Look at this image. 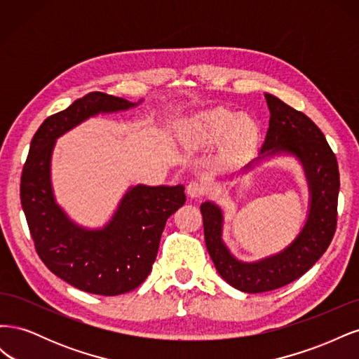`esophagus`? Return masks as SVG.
<instances>
[{
    "mask_svg": "<svg viewBox=\"0 0 359 359\" xmlns=\"http://www.w3.org/2000/svg\"><path fill=\"white\" fill-rule=\"evenodd\" d=\"M205 193V184L199 180H191L189 184H187V194L190 198L196 199V198H201L202 194Z\"/></svg>",
    "mask_w": 359,
    "mask_h": 359,
    "instance_id": "1",
    "label": "esophagus"
}]
</instances>
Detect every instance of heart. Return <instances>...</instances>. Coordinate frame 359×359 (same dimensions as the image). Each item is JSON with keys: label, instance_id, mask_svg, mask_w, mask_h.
<instances>
[{"label": "heart", "instance_id": "b5f03b06", "mask_svg": "<svg viewBox=\"0 0 359 359\" xmlns=\"http://www.w3.org/2000/svg\"><path fill=\"white\" fill-rule=\"evenodd\" d=\"M182 136L186 142L196 148H210L223 140V157L236 158L256 144L259 124L253 118L217 106L193 115L184 126Z\"/></svg>", "mask_w": 359, "mask_h": 359}]
</instances>
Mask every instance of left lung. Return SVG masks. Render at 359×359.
Instances as JSON below:
<instances>
[{"label":"left lung","instance_id":"left-lung-1","mask_svg":"<svg viewBox=\"0 0 359 359\" xmlns=\"http://www.w3.org/2000/svg\"><path fill=\"white\" fill-rule=\"evenodd\" d=\"M265 99L271 115L265 142L257 157L240 172H247L253 163L276 157H290L299 163L309 189L307 217L299 232L280 252L247 262L238 259L223 240L222 206L212 201L201 205L205 244L215 269L226 283L247 293L286 286L318 262L332 241L340 190L339 165L319 127L278 97L265 93Z\"/></svg>","mask_w":359,"mask_h":359}]
</instances>
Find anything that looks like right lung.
Returning a JSON list of instances; mask_svg holds the SVG:
<instances>
[{
	"instance_id": "1",
	"label": "right lung",
	"mask_w": 359,
	"mask_h": 359,
	"mask_svg": "<svg viewBox=\"0 0 359 359\" xmlns=\"http://www.w3.org/2000/svg\"><path fill=\"white\" fill-rule=\"evenodd\" d=\"M121 97L90 93L46 118L31 140L20 178V202L40 259L69 285L95 295H121L144 283L157 256L166 220L186 202L182 184L130 186L103 226L74 222L52 186L57 139L97 115L139 106Z\"/></svg>"
}]
</instances>
